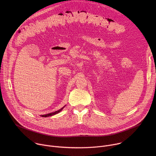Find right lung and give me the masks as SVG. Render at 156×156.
Masks as SVG:
<instances>
[{
	"label": "right lung",
	"mask_w": 156,
	"mask_h": 156,
	"mask_svg": "<svg viewBox=\"0 0 156 156\" xmlns=\"http://www.w3.org/2000/svg\"><path fill=\"white\" fill-rule=\"evenodd\" d=\"M65 106H66V105H65V106H63L62 108H61L60 109H59V110H58L55 111V112H51V113H50V114H45V115H41V117H50V116L54 115H55V114H57L59 113V112H60V111H62V109H63Z\"/></svg>",
	"instance_id": "add662e5"
}]
</instances>
